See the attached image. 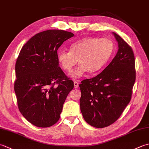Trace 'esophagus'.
Listing matches in <instances>:
<instances>
[{
	"label": "esophagus",
	"mask_w": 149,
	"mask_h": 149,
	"mask_svg": "<svg viewBox=\"0 0 149 149\" xmlns=\"http://www.w3.org/2000/svg\"><path fill=\"white\" fill-rule=\"evenodd\" d=\"M74 84V88H77L79 87V82L77 81H75Z\"/></svg>",
	"instance_id": "34e87169"
}]
</instances>
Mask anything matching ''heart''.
<instances>
[{"mask_svg": "<svg viewBox=\"0 0 149 149\" xmlns=\"http://www.w3.org/2000/svg\"><path fill=\"white\" fill-rule=\"evenodd\" d=\"M115 46L111 40L96 37H85L72 43L70 52L59 50L57 59L65 72L70 73L78 60L79 65L72 77H81L87 72L94 74L101 70L109 61Z\"/></svg>", "mask_w": 149, "mask_h": 149, "instance_id": "obj_1", "label": "heart"}]
</instances>
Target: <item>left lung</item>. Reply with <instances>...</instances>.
<instances>
[{"instance_id":"8db88e82","label":"left lung","mask_w":149,"mask_h":149,"mask_svg":"<svg viewBox=\"0 0 149 149\" xmlns=\"http://www.w3.org/2000/svg\"><path fill=\"white\" fill-rule=\"evenodd\" d=\"M113 34L118 44L115 57L100 74L79 84L82 115L88 124L97 128L107 127L118 120L130 102L136 80L132 49Z\"/></svg>"}]
</instances>
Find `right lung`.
I'll return each instance as SVG.
<instances>
[{"label":"right lung","instance_id":"1","mask_svg":"<svg viewBox=\"0 0 149 149\" xmlns=\"http://www.w3.org/2000/svg\"><path fill=\"white\" fill-rule=\"evenodd\" d=\"M74 34L52 29L35 34L22 47L16 62L14 85L18 109L27 121L49 127L58 121L74 82L59 66L58 50Z\"/></svg>","mask_w":149,"mask_h":149}]
</instances>
